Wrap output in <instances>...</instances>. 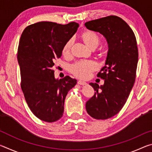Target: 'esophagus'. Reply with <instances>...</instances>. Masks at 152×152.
Returning <instances> with one entry per match:
<instances>
[{"instance_id": "obj_1", "label": "esophagus", "mask_w": 152, "mask_h": 152, "mask_svg": "<svg viewBox=\"0 0 152 152\" xmlns=\"http://www.w3.org/2000/svg\"><path fill=\"white\" fill-rule=\"evenodd\" d=\"M78 84H80V85H86V82H84V81H82V80H78Z\"/></svg>"}]
</instances>
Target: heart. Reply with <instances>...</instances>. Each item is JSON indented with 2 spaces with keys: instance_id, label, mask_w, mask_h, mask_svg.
Segmentation results:
<instances>
[{
  "instance_id": "1",
  "label": "heart",
  "mask_w": 152,
  "mask_h": 152,
  "mask_svg": "<svg viewBox=\"0 0 152 152\" xmlns=\"http://www.w3.org/2000/svg\"><path fill=\"white\" fill-rule=\"evenodd\" d=\"M82 39L86 45L92 48L96 47L99 43V37L96 33L92 31H85L82 35ZM72 41L67 42L63 48L64 54H68L70 51ZM97 68L96 64L93 61H80L71 66L70 70L74 75L82 79H88L91 77L92 72Z\"/></svg>"
}]
</instances>
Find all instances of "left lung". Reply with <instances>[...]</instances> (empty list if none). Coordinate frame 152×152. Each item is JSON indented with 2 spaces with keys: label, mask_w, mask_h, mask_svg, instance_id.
I'll list each match as a JSON object with an SVG mask.
<instances>
[{
  "label": "left lung",
  "mask_w": 152,
  "mask_h": 152,
  "mask_svg": "<svg viewBox=\"0 0 152 152\" xmlns=\"http://www.w3.org/2000/svg\"><path fill=\"white\" fill-rule=\"evenodd\" d=\"M84 25L103 35L109 47L105 65L97 74L104 80V84H89L96 92L86 103L90 116L107 119L124 106L135 83L138 61L137 42L132 29L117 16L92 20Z\"/></svg>",
  "instance_id": "8db88e82"
}]
</instances>
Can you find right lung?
<instances>
[{"label":"right lung","instance_id":"right-lung-1","mask_svg":"<svg viewBox=\"0 0 152 152\" xmlns=\"http://www.w3.org/2000/svg\"><path fill=\"white\" fill-rule=\"evenodd\" d=\"M79 24L42 21L27 27L18 47L21 89L29 109L38 119L54 122L62 117L67 94L76 79H56L53 67L64 46L75 34Z\"/></svg>","mask_w":152,"mask_h":152}]
</instances>
